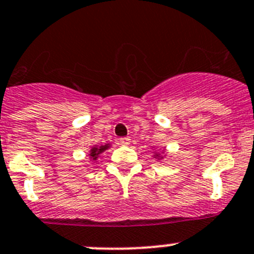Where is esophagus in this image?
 I'll return each mask as SVG.
<instances>
[{
  "label": "esophagus",
  "instance_id": "obj_1",
  "mask_svg": "<svg viewBox=\"0 0 254 254\" xmlns=\"http://www.w3.org/2000/svg\"><path fill=\"white\" fill-rule=\"evenodd\" d=\"M119 144L120 145H129L130 144V137L129 136L120 137V139H119Z\"/></svg>",
  "mask_w": 254,
  "mask_h": 254
}]
</instances>
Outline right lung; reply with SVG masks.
<instances>
[{"instance_id": "1", "label": "right lung", "mask_w": 254, "mask_h": 254, "mask_svg": "<svg viewBox=\"0 0 254 254\" xmlns=\"http://www.w3.org/2000/svg\"><path fill=\"white\" fill-rule=\"evenodd\" d=\"M107 145H105V146H100L99 149H97V147H93L92 149V152H90V156L93 157V159H97V155L99 154V152H102V151H104L105 149H107Z\"/></svg>"}]
</instances>
